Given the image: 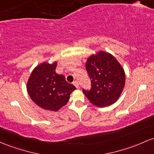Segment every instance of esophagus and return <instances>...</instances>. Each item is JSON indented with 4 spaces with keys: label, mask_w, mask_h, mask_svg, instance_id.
I'll return each instance as SVG.
<instances>
[{
    "label": "esophagus",
    "mask_w": 154,
    "mask_h": 154,
    "mask_svg": "<svg viewBox=\"0 0 154 154\" xmlns=\"http://www.w3.org/2000/svg\"><path fill=\"white\" fill-rule=\"evenodd\" d=\"M73 85L75 86V87L77 88H79V83H78V82H77V81H74V82H73Z\"/></svg>",
    "instance_id": "34e87169"
}]
</instances>
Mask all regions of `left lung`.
<instances>
[{
	"label": "left lung",
	"instance_id": "1",
	"mask_svg": "<svg viewBox=\"0 0 154 154\" xmlns=\"http://www.w3.org/2000/svg\"><path fill=\"white\" fill-rule=\"evenodd\" d=\"M85 69L91 88L83 93L91 104L104 107L117 102L126 82L124 69L117 59L109 52L99 50L87 58Z\"/></svg>",
	"mask_w": 154,
	"mask_h": 154
}]
</instances>
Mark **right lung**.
<instances>
[{"instance_id": "1", "label": "right lung", "mask_w": 154, "mask_h": 154, "mask_svg": "<svg viewBox=\"0 0 154 154\" xmlns=\"http://www.w3.org/2000/svg\"><path fill=\"white\" fill-rule=\"evenodd\" d=\"M57 61L42 62L32 71L27 91L38 107L46 110L58 111L67 104L75 86L66 81L65 77L55 72Z\"/></svg>"}]
</instances>
